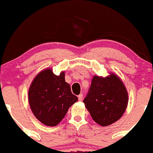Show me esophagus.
<instances>
[{"instance_id": "esophagus-1", "label": "esophagus", "mask_w": 153, "mask_h": 153, "mask_svg": "<svg viewBox=\"0 0 153 153\" xmlns=\"http://www.w3.org/2000/svg\"><path fill=\"white\" fill-rule=\"evenodd\" d=\"M78 100H79V101H82V100H83L82 94H79V95L78 96Z\"/></svg>"}]
</instances>
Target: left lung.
<instances>
[{
	"label": "left lung",
	"instance_id": "obj_1",
	"mask_svg": "<svg viewBox=\"0 0 153 153\" xmlns=\"http://www.w3.org/2000/svg\"><path fill=\"white\" fill-rule=\"evenodd\" d=\"M94 122L106 127L119 120L128 104V94L119 76H94L87 97L83 100Z\"/></svg>",
	"mask_w": 153,
	"mask_h": 153
}]
</instances>
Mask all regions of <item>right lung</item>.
<instances>
[{
  "mask_svg": "<svg viewBox=\"0 0 153 153\" xmlns=\"http://www.w3.org/2000/svg\"><path fill=\"white\" fill-rule=\"evenodd\" d=\"M28 100L31 112L41 123L56 126L68 108L78 101L65 80V71L56 76L48 68L39 72L29 88Z\"/></svg>",
  "mask_w": 153,
  "mask_h": 153,
  "instance_id": "add662e5",
  "label": "right lung"
}]
</instances>
